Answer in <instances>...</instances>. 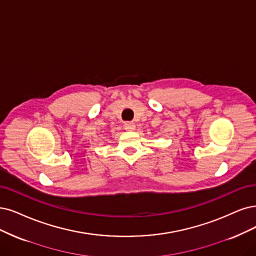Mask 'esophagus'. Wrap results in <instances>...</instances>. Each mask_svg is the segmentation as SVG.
Returning <instances> with one entry per match:
<instances>
[{"label": "esophagus", "instance_id": "1", "mask_svg": "<svg viewBox=\"0 0 256 256\" xmlns=\"http://www.w3.org/2000/svg\"><path fill=\"white\" fill-rule=\"evenodd\" d=\"M135 128H136V126L134 122H126L124 123V128L126 130H135Z\"/></svg>", "mask_w": 256, "mask_h": 256}]
</instances>
